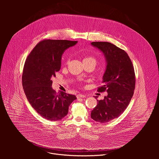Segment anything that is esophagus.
<instances>
[{"instance_id":"1","label":"esophagus","mask_w":159,"mask_h":159,"mask_svg":"<svg viewBox=\"0 0 159 159\" xmlns=\"http://www.w3.org/2000/svg\"><path fill=\"white\" fill-rule=\"evenodd\" d=\"M76 97H77V98H84V97H86V95H83V94H78L77 95H76Z\"/></svg>"}]
</instances>
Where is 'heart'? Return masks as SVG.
<instances>
[{
	"instance_id": "b5f03b06",
	"label": "heart",
	"mask_w": 159,
	"mask_h": 159,
	"mask_svg": "<svg viewBox=\"0 0 159 159\" xmlns=\"http://www.w3.org/2000/svg\"><path fill=\"white\" fill-rule=\"evenodd\" d=\"M83 63H91L92 64L95 66H96L97 64V61L96 59L92 57V56H87V57H85L84 59H83Z\"/></svg>"
}]
</instances>
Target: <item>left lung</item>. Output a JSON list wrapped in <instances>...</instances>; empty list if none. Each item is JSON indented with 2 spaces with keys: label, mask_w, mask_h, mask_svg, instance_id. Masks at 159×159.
Instances as JSON below:
<instances>
[{
  "label": "left lung",
  "mask_w": 159,
  "mask_h": 159,
  "mask_svg": "<svg viewBox=\"0 0 159 159\" xmlns=\"http://www.w3.org/2000/svg\"><path fill=\"white\" fill-rule=\"evenodd\" d=\"M91 44L106 57L107 66L103 84L97 91L108 92L103 100H97V106L91 111V118L106 123L118 117L128 107L135 91V73L132 62L124 50L106 42H93Z\"/></svg>",
  "instance_id": "obj_1"
}]
</instances>
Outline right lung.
I'll list each match as a JSON object with an SVG mask.
<instances>
[{"label":"right lung","mask_w":159,"mask_h":159,"mask_svg":"<svg viewBox=\"0 0 159 159\" xmlns=\"http://www.w3.org/2000/svg\"><path fill=\"white\" fill-rule=\"evenodd\" d=\"M77 41L45 39L40 42L27 56L23 68L22 83L26 97L33 108L42 117L57 121L64 117L68 107L76 99L64 92L56 93L51 78L61 66L64 51Z\"/></svg>","instance_id":"right-lung-1"}]
</instances>
